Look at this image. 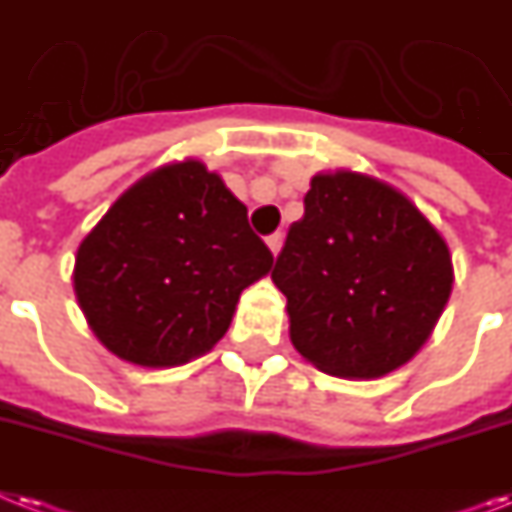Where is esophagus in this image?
I'll list each match as a JSON object with an SVG mask.
<instances>
[{"label": "esophagus", "mask_w": 512, "mask_h": 512, "mask_svg": "<svg viewBox=\"0 0 512 512\" xmlns=\"http://www.w3.org/2000/svg\"><path fill=\"white\" fill-rule=\"evenodd\" d=\"M265 244H268L270 255L276 257L278 252H281V244H284V236H281V234H270L268 239H265Z\"/></svg>", "instance_id": "34e87169"}]
</instances>
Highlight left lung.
Returning a JSON list of instances; mask_svg holds the SVG:
<instances>
[{
    "label": "left lung",
    "instance_id": "obj_1",
    "mask_svg": "<svg viewBox=\"0 0 512 512\" xmlns=\"http://www.w3.org/2000/svg\"><path fill=\"white\" fill-rule=\"evenodd\" d=\"M270 278L286 297L294 350L328 376L371 381L429 342L455 270L413 199L342 168L313 176Z\"/></svg>",
    "mask_w": 512,
    "mask_h": 512
}]
</instances>
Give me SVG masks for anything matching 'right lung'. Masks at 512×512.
<instances>
[{"label": "right lung", "instance_id": "obj_1", "mask_svg": "<svg viewBox=\"0 0 512 512\" xmlns=\"http://www.w3.org/2000/svg\"><path fill=\"white\" fill-rule=\"evenodd\" d=\"M273 255L247 207L202 160L170 162L128 186L76 252L73 292L107 350L176 368L223 339L236 302Z\"/></svg>", "mask_w": 512, "mask_h": 512}]
</instances>
